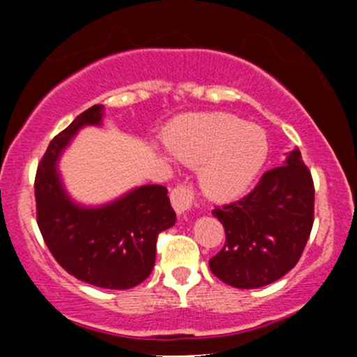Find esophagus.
Instances as JSON below:
<instances>
[{"label":"esophagus","instance_id":"1","mask_svg":"<svg viewBox=\"0 0 357 357\" xmlns=\"http://www.w3.org/2000/svg\"><path fill=\"white\" fill-rule=\"evenodd\" d=\"M171 204H173L174 211L178 213L179 216L190 211L192 206V192L190 188L186 186L174 188L173 192H171Z\"/></svg>","mask_w":357,"mask_h":357}]
</instances>
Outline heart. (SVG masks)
I'll return each instance as SVG.
<instances>
[{
	"mask_svg": "<svg viewBox=\"0 0 357 357\" xmlns=\"http://www.w3.org/2000/svg\"><path fill=\"white\" fill-rule=\"evenodd\" d=\"M165 144L183 165L198 167L204 195L231 202L252 186L268 155L267 134L225 112L192 114L174 122Z\"/></svg>",
	"mask_w": 357,
	"mask_h": 357,
	"instance_id": "1",
	"label": "heart"
}]
</instances>
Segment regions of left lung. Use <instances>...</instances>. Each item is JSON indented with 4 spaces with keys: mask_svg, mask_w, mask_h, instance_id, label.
<instances>
[{
    "mask_svg": "<svg viewBox=\"0 0 357 357\" xmlns=\"http://www.w3.org/2000/svg\"><path fill=\"white\" fill-rule=\"evenodd\" d=\"M227 241L210 268L225 284L258 289L290 272L314 223V183L294 147L284 166L270 169L238 203L213 210Z\"/></svg>",
    "mask_w": 357,
    "mask_h": 357,
    "instance_id": "left-lung-1",
    "label": "left lung"
}]
</instances>
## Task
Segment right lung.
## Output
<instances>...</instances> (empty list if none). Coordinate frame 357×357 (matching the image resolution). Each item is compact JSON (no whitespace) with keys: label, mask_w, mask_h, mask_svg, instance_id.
Instances as JSON below:
<instances>
[{"label":"right lung","mask_w":357,"mask_h":357,"mask_svg":"<svg viewBox=\"0 0 357 357\" xmlns=\"http://www.w3.org/2000/svg\"><path fill=\"white\" fill-rule=\"evenodd\" d=\"M104 105L82 112L53 137L35 179L36 218L55 260L85 284L126 290L144 282L155 261V240L176 223L167 190L144 184L112 202L82 204L67 191L61 154L84 127H100Z\"/></svg>","instance_id":"1"}]
</instances>
